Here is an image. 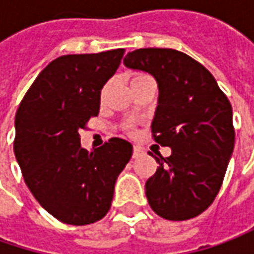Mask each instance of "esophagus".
Wrapping results in <instances>:
<instances>
[{"mask_svg": "<svg viewBox=\"0 0 254 254\" xmlns=\"http://www.w3.org/2000/svg\"><path fill=\"white\" fill-rule=\"evenodd\" d=\"M143 153V149L139 148V146H133V153H132V156L133 158H138V156H140Z\"/></svg>", "mask_w": 254, "mask_h": 254, "instance_id": "34e87169", "label": "esophagus"}]
</instances>
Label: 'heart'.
<instances>
[{"mask_svg":"<svg viewBox=\"0 0 254 254\" xmlns=\"http://www.w3.org/2000/svg\"><path fill=\"white\" fill-rule=\"evenodd\" d=\"M145 78H149L146 73H135V75L132 76V81H130V83L136 82V81H140V79H145Z\"/></svg>","mask_w":254,"mask_h":254,"instance_id":"heart-1","label":"heart"}]
</instances>
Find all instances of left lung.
Returning <instances> with one entry per match:
<instances>
[{
	"instance_id": "8db88e82",
	"label": "left lung",
	"mask_w": 254,
	"mask_h": 254,
	"mask_svg": "<svg viewBox=\"0 0 254 254\" xmlns=\"http://www.w3.org/2000/svg\"><path fill=\"white\" fill-rule=\"evenodd\" d=\"M124 64L156 79L152 136L172 149L169 158L149 152L159 163L145 185L149 206L168 220L196 217L213 203L233 153L232 105L213 75L181 51L142 48Z\"/></svg>"
}]
</instances>
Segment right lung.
Wrapping results in <instances>:
<instances>
[{
	"mask_svg": "<svg viewBox=\"0 0 254 254\" xmlns=\"http://www.w3.org/2000/svg\"><path fill=\"white\" fill-rule=\"evenodd\" d=\"M124 48L64 55L29 86L15 115L14 153L28 189L62 223L83 226L111 209L116 178L132 145L111 138L101 148H81L79 130L99 114L101 89L114 75Z\"/></svg>",
	"mask_w": 254,
	"mask_h": 254,
	"instance_id": "1",
	"label": "right lung"
}]
</instances>
